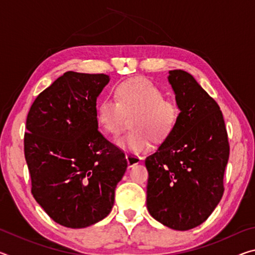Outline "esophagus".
I'll return each instance as SVG.
<instances>
[{"mask_svg": "<svg viewBox=\"0 0 255 255\" xmlns=\"http://www.w3.org/2000/svg\"><path fill=\"white\" fill-rule=\"evenodd\" d=\"M126 159H127L128 166H129V167H131V166L136 165V164L139 163V162L141 161V157L139 156V155L128 153V154H126Z\"/></svg>", "mask_w": 255, "mask_h": 255, "instance_id": "34e87169", "label": "esophagus"}]
</instances>
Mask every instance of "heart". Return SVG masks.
<instances>
[{"label":"heart","instance_id":"heart-1","mask_svg":"<svg viewBox=\"0 0 255 255\" xmlns=\"http://www.w3.org/2000/svg\"><path fill=\"white\" fill-rule=\"evenodd\" d=\"M116 99H105L97 108V122L102 130L117 136L125 126L126 115L133 114V128L116 140L119 147L133 153L144 152L150 146V138L162 141L173 130L180 118V107L164 99L161 89L146 79H131L116 89Z\"/></svg>","mask_w":255,"mask_h":255}]
</instances>
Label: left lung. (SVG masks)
Returning a JSON list of instances; mask_svg holds the SVG:
<instances>
[{
  "instance_id": "8db88e82",
  "label": "left lung",
  "mask_w": 255,
  "mask_h": 255,
  "mask_svg": "<svg viewBox=\"0 0 255 255\" xmlns=\"http://www.w3.org/2000/svg\"><path fill=\"white\" fill-rule=\"evenodd\" d=\"M169 74L180 118L145 159L146 206L163 225L188 231L204 223L222 199L230 144L217 102L189 73L174 70Z\"/></svg>"
}]
</instances>
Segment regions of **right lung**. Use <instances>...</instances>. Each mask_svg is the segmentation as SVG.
<instances>
[{
    "instance_id": "1",
    "label": "right lung",
    "mask_w": 255,
    "mask_h": 255,
    "mask_svg": "<svg viewBox=\"0 0 255 255\" xmlns=\"http://www.w3.org/2000/svg\"><path fill=\"white\" fill-rule=\"evenodd\" d=\"M109 80L66 72L29 110L24 157L31 193L62 226L83 228L107 217L127 169L125 153L98 129L97 98Z\"/></svg>"
}]
</instances>
